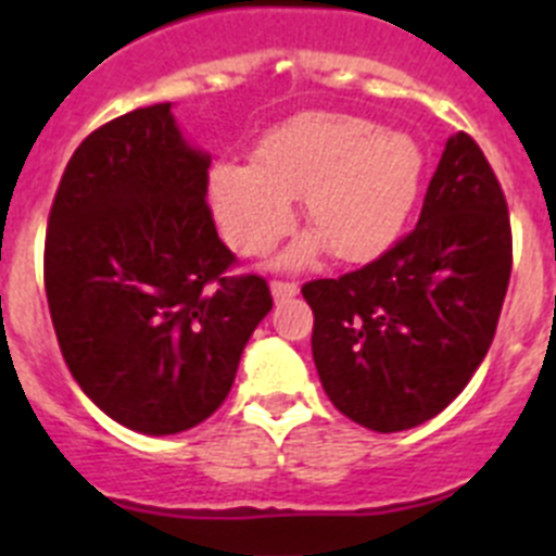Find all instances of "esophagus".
Listing matches in <instances>:
<instances>
[{"label":"esophagus","instance_id":"34e87169","mask_svg":"<svg viewBox=\"0 0 556 556\" xmlns=\"http://www.w3.org/2000/svg\"><path fill=\"white\" fill-rule=\"evenodd\" d=\"M298 283L294 281H273V298H275V303H287V301H292L294 294H298Z\"/></svg>","mask_w":556,"mask_h":556}]
</instances>
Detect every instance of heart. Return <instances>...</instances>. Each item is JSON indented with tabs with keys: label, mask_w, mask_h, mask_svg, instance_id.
Here are the masks:
<instances>
[{
	"label": "heart",
	"mask_w": 556,
	"mask_h": 556,
	"mask_svg": "<svg viewBox=\"0 0 556 556\" xmlns=\"http://www.w3.org/2000/svg\"><path fill=\"white\" fill-rule=\"evenodd\" d=\"M424 172V147L409 132L381 130L348 113L312 111L264 132L253 147V166H214L208 191L236 253L267 255L292 228V200L303 198L314 236L289 262H303L326 244L339 262L365 264L404 233Z\"/></svg>",
	"instance_id": "1"
}]
</instances>
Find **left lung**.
<instances>
[{
    "label": "left lung",
    "instance_id": "obj_1",
    "mask_svg": "<svg viewBox=\"0 0 556 556\" xmlns=\"http://www.w3.org/2000/svg\"><path fill=\"white\" fill-rule=\"evenodd\" d=\"M509 273L507 198L481 147L459 130L415 230L362 269L303 283L331 404L381 434L440 415L493 345Z\"/></svg>",
    "mask_w": 556,
    "mask_h": 556
}]
</instances>
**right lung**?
<instances>
[{"mask_svg":"<svg viewBox=\"0 0 556 556\" xmlns=\"http://www.w3.org/2000/svg\"><path fill=\"white\" fill-rule=\"evenodd\" d=\"M211 159L169 102L88 132L49 208L43 287L68 372L141 434H178L223 406L255 326L262 275L233 273L205 200Z\"/></svg>","mask_w":556,"mask_h":556,"instance_id":"add662e5","label":"right lung"}]
</instances>
